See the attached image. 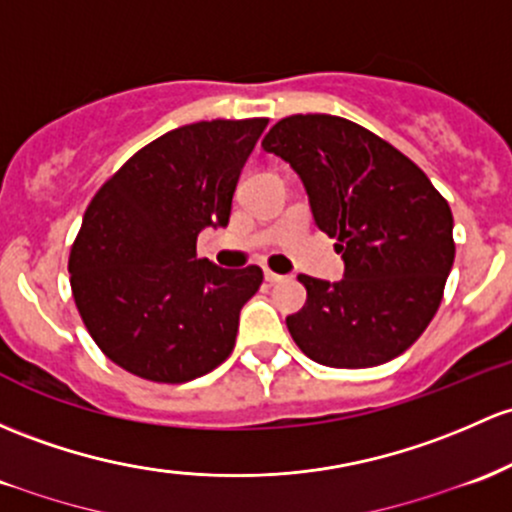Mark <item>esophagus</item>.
<instances>
[{"label": "esophagus", "instance_id": "esophagus-1", "mask_svg": "<svg viewBox=\"0 0 512 512\" xmlns=\"http://www.w3.org/2000/svg\"><path fill=\"white\" fill-rule=\"evenodd\" d=\"M265 279H267V282L269 284H279V282H284V274H277V272H272V269H267V272H265Z\"/></svg>", "mask_w": 512, "mask_h": 512}]
</instances>
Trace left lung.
Wrapping results in <instances>:
<instances>
[{
    "label": "left lung",
    "instance_id": "left-lung-1",
    "mask_svg": "<svg viewBox=\"0 0 512 512\" xmlns=\"http://www.w3.org/2000/svg\"><path fill=\"white\" fill-rule=\"evenodd\" d=\"M303 179L313 218L345 260L338 284L299 274L306 306L286 318L313 362L384 364L428 328L454 265L452 209L418 165L359 123L294 114L262 140Z\"/></svg>",
    "mask_w": 512,
    "mask_h": 512
}]
</instances>
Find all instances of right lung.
<instances>
[{"instance_id": "add662e5", "label": "right lung", "mask_w": 512, "mask_h": 512, "mask_svg": "<svg viewBox=\"0 0 512 512\" xmlns=\"http://www.w3.org/2000/svg\"><path fill=\"white\" fill-rule=\"evenodd\" d=\"M269 119L174 128L111 174L70 247V286L92 340L155 384H184L230 357L240 308L262 269L196 257L206 226H226L247 155Z\"/></svg>"}]
</instances>
